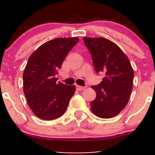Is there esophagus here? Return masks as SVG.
I'll list each match as a JSON object with an SVG mask.
<instances>
[{
  "label": "esophagus",
  "mask_w": 155,
  "mask_h": 155,
  "mask_svg": "<svg viewBox=\"0 0 155 155\" xmlns=\"http://www.w3.org/2000/svg\"><path fill=\"white\" fill-rule=\"evenodd\" d=\"M85 89V87H81L79 85H76V90H84Z\"/></svg>",
  "instance_id": "esophagus-1"
}]
</instances>
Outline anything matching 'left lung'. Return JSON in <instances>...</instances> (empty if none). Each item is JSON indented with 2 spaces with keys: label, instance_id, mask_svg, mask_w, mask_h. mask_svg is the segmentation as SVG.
<instances>
[{
  "label": "left lung",
  "instance_id": "left-lung-1",
  "mask_svg": "<svg viewBox=\"0 0 155 155\" xmlns=\"http://www.w3.org/2000/svg\"><path fill=\"white\" fill-rule=\"evenodd\" d=\"M92 54L95 71L105 77L97 86H92L96 97L90 103L97 117L109 119L125 107L133 89L134 72L127 56L116 44L105 38H83Z\"/></svg>",
  "mask_w": 155,
  "mask_h": 155
}]
</instances>
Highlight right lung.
<instances>
[{
  "instance_id": "right-lung-1",
  "label": "right lung",
  "mask_w": 155,
  "mask_h": 155,
  "mask_svg": "<svg viewBox=\"0 0 155 155\" xmlns=\"http://www.w3.org/2000/svg\"><path fill=\"white\" fill-rule=\"evenodd\" d=\"M79 41L77 37L52 39L41 45L28 59L23 72V91L30 108L41 120L61 117L76 91L75 85L57 83L55 76Z\"/></svg>"
}]
</instances>
